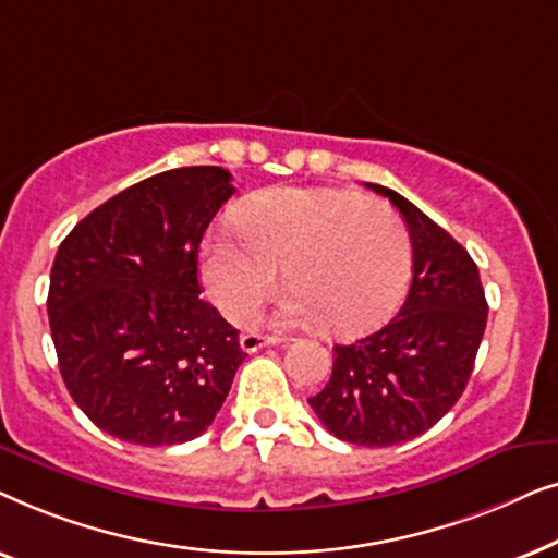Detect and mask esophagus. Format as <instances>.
<instances>
[{
  "label": "esophagus",
  "instance_id": "1",
  "mask_svg": "<svg viewBox=\"0 0 558 558\" xmlns=\"http://www.w3.org/2000/svg\"><path fill=\"white\" fill-rule=\"evenodd\" d=\"M241 350L243 353H256V350L277 345L279 338H271V335H262V332H243L241 335Z\"/></svg>",
  "mask_w": 558,
  "mask_h": 558
}]
</instances>
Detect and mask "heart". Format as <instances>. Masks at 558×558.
Wrapping results in <instances>:
<instances>
[{"instance_id": "1", "label": "heart", "mask_w": 558, "mask_h": 558, "mask_svg": "<svg viewBox=\"0 0 558 558\" xmlns=\"http://www.w3.org/2000/svg\"><path fill=\"white\" fill-rule=\"evenodd\" d=\"M239 235L213 233L203 246L201 279L213 304L248 323L279 284V323H323L332 335L376 327L409 281V233L378 197L335 187H269L239 210Z\"/></svg>"}]
</instances>
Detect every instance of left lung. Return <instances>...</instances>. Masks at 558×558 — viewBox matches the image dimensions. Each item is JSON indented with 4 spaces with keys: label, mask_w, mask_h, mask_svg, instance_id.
Here are the masks:
<instances>
[{
    "label": "left lung",
    "mask_w": 558,
    "mask_h": 558,
    "mask_svg": "<svg viewBox=\"0 0 558 558\" xmlns=\"http://www.w3.org/2000/svg\"><path fill=\"white\" fill-rule=\"evenodd\" d=\"M409 228L414 271L399 315L353 345L332 348V376L310 407L325 429L361 447H391L432 429L460 399L487 325L472 256L414 203L384 185Z\"/></svg>",
    "instance_id": "obj_1"
}]
</instances>
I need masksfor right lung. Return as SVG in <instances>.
<instances>
[{"mask_svg": "<svg viewBox=\"0 0 558 558\" xmlns=\"http://www.w3.org/2000/svg\"><path fill=\"white\" fill-rule=\"evenodd\" d=\"M235 193L223 167H180L88 213L60 243L48 317L60 376L111 437L170 447L208 429L243 363L201 296L205 228Z\"/></svg>", "mask_w": 558, "mask_h": 558, "instance_id": "add662e5", "label": "right lung"}]
</instances>
